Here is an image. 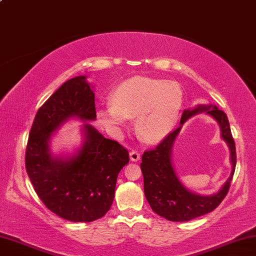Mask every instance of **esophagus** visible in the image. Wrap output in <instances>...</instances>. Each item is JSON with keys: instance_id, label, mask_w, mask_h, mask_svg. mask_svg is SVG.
Instances as JSON below:
<instances>
[{"instance_id": "1", "label": "esophagus", "mask_w": 256, "mask_h": 256, "mask_svg": "<svg viewBox=\"0 0 256 256\" xmlns=\"http://www.w3.org/2000/svg\"><path fill=\"white\" fill-rule=\"evenodd\" d=\"M140 158H141V154H140V152H138V151L132 150L131 152H130V159H131L132 162H138Z\"/></svg>"}]
</instances>
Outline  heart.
<instances>
[{
	"label": "heart",
	"mask_w": 256,
	"mask_h": 256,
	"mask_svg": "<svg viewBox=\"0 0 256 256\" xmlns=\"http://www.w3.org/2000/svg\"><path fill=\"white\" fill-rule=\"evenodd\" d=\"M184 94L174 81L134 76L112 92V102L97 110L104 126L118 128L136 116V130L144 141L162 138L174 126L183 106Z\"/></svg>",
	"instance_id": "heart-1"
}]
</instances>
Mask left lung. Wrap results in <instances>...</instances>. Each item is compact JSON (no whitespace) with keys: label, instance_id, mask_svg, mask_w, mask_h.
Masks as SVG:
<instances>
[{"label":"left lung","instance_id":"left-lung-1","mask_svg":"<svg viewBox=\"0 0 256 256\" xmlns=\"http://www.w3.org/2000/svg\"><path fill=\"white\" fill-rule=\"evenodd\" d=\"M206 112L220 125L222 136L230 149L232 170L222 190L214 196H198L185 188L172 164V148L182 126L177 128L156 146L142 154L141 170L144 174V194L152 211L170 222H188L198 216L209 214L218 206L227 196L236 167V146L234 141L227 115L214 105L198 106L194 110H184L180 118L183 125L190 116Z\"/></svg>","mask_w":256,"mask_h":256}]
</instances>
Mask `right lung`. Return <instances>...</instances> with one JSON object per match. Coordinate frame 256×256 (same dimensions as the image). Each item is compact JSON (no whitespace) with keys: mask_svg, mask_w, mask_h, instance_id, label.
<instances>
[{"mask_svg":"<svg viewBox=\"0 0 256 256\" xmlns=\"http://www.w3.org/2000/svg\"><path fill=\"white\" fill-rule=\"evenodd\" d=\"M70 118H96L94 94L84 76L64 82L38 110L26 149V170L47 209L73 222H90L110 209L118 172L130 162L128 151L84 124L86 138L78 154L53 158L52 133Z\"/></svg>","mask_w":256,"mask_h":256,"instance_id":"1","label":"right lung"}]
</instances>
